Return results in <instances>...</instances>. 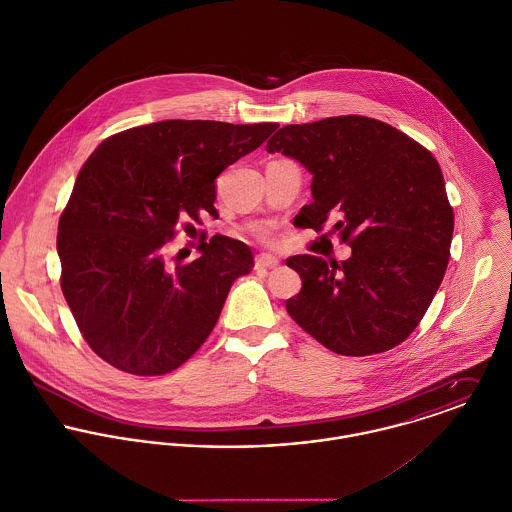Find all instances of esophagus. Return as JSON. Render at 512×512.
<instances>
[{
    "mask_svg": "<svg viewBox=\"0 0 512 512\" xmlns=\"http://www.w3.org/2000/svg\"><path fill=\"white\" fill-rule=\"evenodd\" d=\"M280 266V258L268 252H262L256 256V268H276Z\"/></svg>",
    "mask_w": 512,
    "mask_h": 512,
    "instance_id": "1",
    "label": "esophagus"
}]
</instances>
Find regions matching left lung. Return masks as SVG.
Listing matches in <instances>:
<instances>
[{
	"label": "left lung",
	"instance_id": "8db88e82",
	"mask_svg": "<svg viewBox=\"0 0 512 512\" xmlns=\"http://www.w3.org/2000/svg\"><path fill=\"white\" fill-rule=\"evenodd\" d=\"M266 151L313 175V203L297 224L319 232L333 222L353 248L341 264L311 254L286 260L301 278V292L286 301L290 317L345 357L400 345L428 311L449 262L453 211L436 157L366 116L284 126Z\"/></svg>",
	"mask_w": 512,
	"mask_h": 512
}]
</instances>
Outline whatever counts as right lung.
Masks as SVG:
<instances>
[{
  "mask_svg": "<svg viewBox=\"0 0 512 512\" xmlns=\"http://www.w3.org/2000/svg\"><path fill=\"white\" fill-rule=\"evenodd\" d=\"M278 124L163 120L120 132L82 165L59 220L61 288L90 349L108 365L159 376L207 341L252 250L215 236L169 268L163 248L181 220L215 211L217 177Z\"/></svg>",
  "mask_w": 512,
  "mask_h": 512,
  "instance_id": "1",
  "label": "right lung"
}]
</instances>
